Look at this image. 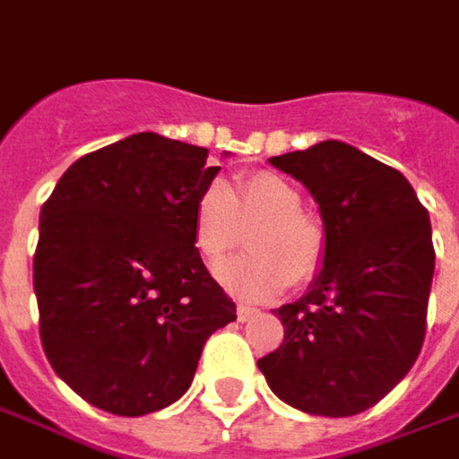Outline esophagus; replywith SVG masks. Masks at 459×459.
Returning a JSON list of instances; mask_svg holds the SVG:
<instances>
[{"label":"esophagus","mask_w":459,"mask_h":459,"mask_svg":"<svg viewBox=\"0 0 459 459\" xmlns=\"http://www.w3.org/2000/svg\"><path fill=\"white\" fill-rule=\"evenodd\" d=\"M236 316H238V321L244 324V321H251L254 316H259V310L251 308V306H238V308H236Z\"/></svg>","instance_id":"34e87169"}]
</instances>
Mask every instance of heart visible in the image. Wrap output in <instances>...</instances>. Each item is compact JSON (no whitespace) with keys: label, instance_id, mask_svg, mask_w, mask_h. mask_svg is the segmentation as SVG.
Instances as JSON below:
<instances>
[{"label":"heart","instance_id":"b5f03b06","mask_svg":"<svg viewBox=\"0 0 459 459\" xmlns=\"http://www.w3.org/2000/svg\"><path fill=\"white\" fill-rule=\"evenodd\" d=\"M247 256L215 267L223 288L244 300H269L288 288L306 285L326 256V229L303 210V195L274 171H256L233 185L210 182L192 205V238L205 264H215L236 244L241 229Z\"/></svg>","mask_w":459,"mask_h":459}]
</instances>
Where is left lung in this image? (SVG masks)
Wrapping results in <instances>:
<instances>
[{
	"instance_id": "obj_1",
	"label": "left lung",
	"mask_w": 459,
	"mask_h": 459,
	"mask_svg": "<svg viewBox=\"0 0 459 459\" xmlns=\"http://www.w3.org/2000/svg\"><path fill=\"white\" fill-rule=\"evenodd\" d=\"M269 164L318 203L326 256L308 292L277 308L285 339L256 365L292 409L362 413L409 375L424 344L434 277L429 212L401 171L342 141Z\"/></svg>"
}]
</instances>
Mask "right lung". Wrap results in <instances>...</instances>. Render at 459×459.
Wrapping results in <instances>:
<instances>
[{"instance_id":"right-lung-1","label":"right lung","mask_w":459,"mask_h":459,"mask_svg":"<svg viewBox=\"0 0 459 459\" xmlns=\"http://www.w3.org/2000/svg\"><path fill=\"white\" fill-rule=\"evenodd\" d=\"M218 171L208 149L135 133L74 161L40 208V342L91 406L167 409L192 385L210 333L236 321L192 238V205Z\"/></svg>"}]
</instances>
